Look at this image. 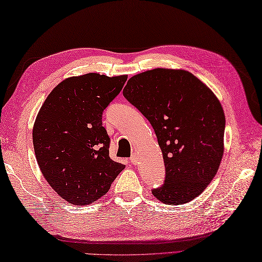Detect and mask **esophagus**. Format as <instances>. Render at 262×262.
<instances>
[{"mask_svg": "<svg viewBox=\"0 0 262 262\" xmlns=\"http://www.w3.org/2000/svg\"><path fill=\"white\" fill-rule=\"evenodd\" d=\"M129 163L132 164H136L137 163V158L136 157H133L129 159Z\"/></svg>", "mask_w": 262, "mask_h": 262, "instance_id": "esophagus-1", "label": "esophagus"}]
</instances>
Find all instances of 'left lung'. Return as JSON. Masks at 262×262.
Masks as SVG:
<instances>
[{
  "instance_id": "1",
  "label": "left lung",
  "mask_w": 262,
  "mask_h": 262,
  "mask_svg": "<svg viewBox=\"0 0 262 262\" xmlns=\"http://www.w3.org/2000/svg\"><path fill=\"white\" fill-rule=\"evenodd\" d=\"M122 94L152 125L165 178L153 196L191 202L213 180L224 152L225 116L215 94L187 71L155 69L130 77Z\"/></svg>"
}]
</instances>
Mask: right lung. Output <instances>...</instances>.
Instances as JSON below:
<instances>
[{
    "label": "right lung",
    "mask_w": 262,
    "mask_h": 262,
    "mask_svg": "<svg viewBox=\"0 0 262 262\" xmlns=\"http://www.w3.org/2000/svg\"><path fill=\"white\" fill-rule=\"evenodd\" d=\"M126 75L89 73L66 79L49 93L32 132L39 168L66 202L88 205L108 192L125 165L109 157L102 113L120 93Z\"/></svg>",
    "instance_id": "obj_1"
}]
</instances>
